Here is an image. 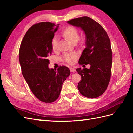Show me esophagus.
<instances>
[{"label": "esophagus", "instance_id": "esophagus-1", "mask_svg": "<svg viewBox=\"0 0 133 133\" xmlns=\"http://www.w3.org/2000/svg\"><path fill=\"white\" fill-rule=\"evenodd\" d=\"M70 71L71 72H74V71H76V70H75V69H74V68H70Z\"/></svg>", "mask_w": 133, "mask_h": 133}]
</instances>
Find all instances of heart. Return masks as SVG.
I'll use <instances>...</instances> for the list:
<instances>
[{"mask_svg": "<svg viewBox=\"0 0 133 133\" xmlns=\"http://www.w3.org/2000/svg\"><path fill=\"white\" fill-rule=\"evenodd\" d=\"M63 34L64 37L69 40L71 43L77 42L79 39V32L77 28L74 26H69L66 28L64 30ZM51 46L54 51L58 50V38L57 36H54L51 41ZM78 57V55L75 53H66L64 54L62 60L63 62L69 64H73L74 63L75 60Z\"/></svg>", "mask_w": 133, "mask_h": 133, "instance_id": "obj_1", "label": "heart"}]
</instances>
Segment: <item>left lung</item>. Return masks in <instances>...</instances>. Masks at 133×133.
Wrapping results in <instances>:
<instances>
[{
  "mask_svg": "<svg viewBox=\"0 0 133 133\" xmlns=\"http://www.w3.org/2000/svg\"><path fill=\"white\" fill-rule=\"evenodd\" d=\"M68 23L81 28L87 37L86 48L79 64H90V68L76 69L82 77L78 90L87 98H98L106 90L111 77L112 59L109 38L100 24L88 17L71 19Z\"/></svg>",
  "mask_w": 133,
  "mask_h": 133,
  "instance_id": "1",
  "label": "left lung"
}]
</instances>
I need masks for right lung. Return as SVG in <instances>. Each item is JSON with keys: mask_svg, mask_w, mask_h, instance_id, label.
<instances>
[{"mask_svg": "<svg viewBox=\"0 0 133 133\" xmlns=\"http://www.w3.org/2000/svg\"><path fill=\"white\" fill-rule=\"evenodd\" d=\"M58 27L48 22L34 24L26 31L19 49L24 78L35 97L46 103L59 98L63 84L70 74L66 66H60L57 71L48 68L53 51L51 41Z\"/></svg>", "mask_w": 133, "mask_h": 133, "instance_id": "obj_1", "label": "right lung"}]
</instances>
